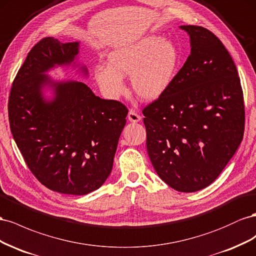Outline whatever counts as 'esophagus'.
I'll return each mask as SVG.
<instances>
[{"mask_svg": "<svg viewBox=\"0 0 256 256\" xmlns=\"http://www.w3.org/2000/svg\"><path fill=\"white\" fill-rule=\"evenodd\" d=\"M128 118L130 122H140L142 120V116L140 114H138L137 112H135L134 109H130L128 114Z\"/></svg>", "mask_w": 256, "mask_h": 256, "instance_id": "obj_1", "label": "esophagus"}]
</instances>
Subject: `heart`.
Listing matches in <instances>:
<instances>
[{"label":"heart","instance_id":"heart-1","mask_svg":"<svg viewBox=\"0 0 256 256\" xmlns=\"http://www.w3.org/2000/svg\"><path fill=\"white\" fill-rule=\"evenodd\" d=\"M108 65H96L93 76L109 98L126 92L124 76L130 75L133 89L144 100H154L168 89L180 63L177 47L162 36L149 35L108 54Z\"/></svg>","mask_w":256,"mask_h":256}]
</instances>
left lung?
Returning a JSON list of instances; mask_svg holds the SVG:
<instances>
[{
	"mask_svg": "<svg viewBox=\"0 0 256 256\" xmlns=\"http://www.w3.org/2000/svg\"><path fill=\"white\" fill-rule=\"evenodd\" d=\"M191 54L162 96L142 109L147 150L158 177L179 192L218 178L242 140L244 92L236 65L207 28L181 26Z\"/></svg>",
	"mask_w": 256,
	"mask_h": 256,
	"instance_id": "left-lung-1",
	"label": "left lung"
}]
</instances>
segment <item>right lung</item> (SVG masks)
<instances>
[{
  "mask_svg": "<svg viewBox=\"0 0 256 256\" xmlns=\"http://www.w3.org/2000/svg\"><path fill=\"white\" fill-rule=\"evenodd\" d=\"M78 52L77 42L40 40L19 68L8 100L10 130L26 164L42 184L70 195L93 192L106 181L128 112L84 82H54L45 74L74 63ZM46 84L54 86L51 101L42 96Z\"/></svg>",
  "mask_w": 256,
  "mask_h": 256,
  "instance_id": "right-lung-1",
  "label": "right lung"
}]
</instances>
